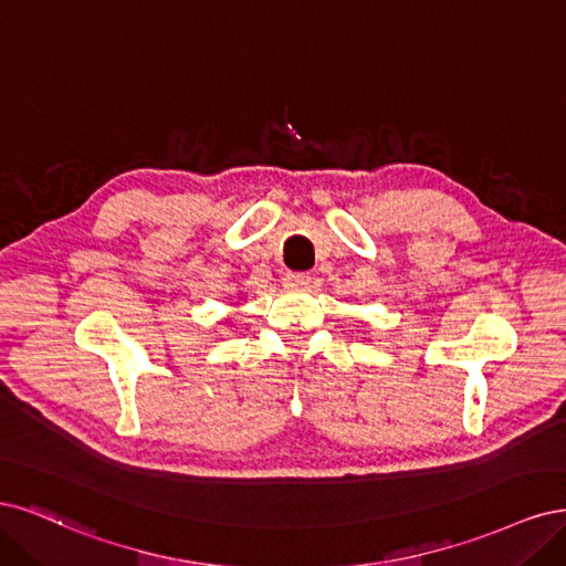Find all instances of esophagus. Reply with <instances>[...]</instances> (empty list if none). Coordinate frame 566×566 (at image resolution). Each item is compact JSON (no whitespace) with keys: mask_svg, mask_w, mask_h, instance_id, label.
I'll use <instances>...</instances> for the list:
<instances>
[{"mask_svg":"<svg viewBox=\"0 0 566 566\" xmlns=\"http://www.w3.org/2000/svg\"><path fill=\"white\" fill-rule=\"evenodd\" d=\"M310 272H286L284 275V286L286 289H294V291H301V289H305L307 284H310Z\"/></svg>","mask_w":566,"mask_h":566,"instance_id":"1","label":"esophagus"}]
</instances>
